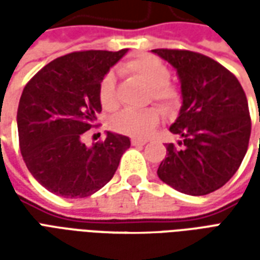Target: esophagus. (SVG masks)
I'll list each match as a JSON object with an SVG mask.
<instances>
[{
  "instance_id": "34e87169",
  "label": "esophagus",
  "mask_w": 260,
  "mask_h": 260,
  "mask_svg": "<svg viewBox=\"0 0 260 260\" xmlns=\"http://www.w3.org/2000/svg\"><path fill=\"white\" fill-rule=\"evenodd\" d=\"M131 143H132V146H143L146 142L145 141H139V139H132L131 141Z\"/></svg>"
}]
</instances>
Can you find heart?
<instances>
[{
    "instance_id": "heart-1",
    "label": "heart",
    "mask_w": 260,
    "mask_h": 260,
    "mask_svg": "<svg viewBox=\"0 0 260 260\" xmlns=\"http://www.w3.org/2000/svg\"><path fill=\"white\" fill-rule=\"evenodd\" d=\"M119 71L126 76L135 78L149 86V97L160 104L164 110H173L181 103L180 89L170 82V69L163 61L149 54H142L121 64ZM99 100L104 110L111 111L117 108L115 78L113 72L103 76L99 85ZM160 121L156 108H146L141 111L125 110L118 113L111 121L114 131L124 135L145 139L153 134Z\"/></svg>"
}]
</instances>
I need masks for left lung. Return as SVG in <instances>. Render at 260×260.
Instances as JSON below:
<instances>
[{
    "label": "left lung",
    "mask_w": 260,
    "mask_h": 260,
    "mask_svg": "<svg viewBox=\"0 0 260 260\" xmlns=\"http://www.w3.org/2000/svg\"><path fill=\"white\" fill-rule=\"evenodd\" d=\"M181 80L182 107L170 131L181 141L167 145L160 180L192 196L217 191L240 169L251 136L245 91L229 69L189 50L156 48Z\"/></svg>",
    "instance_id": "8db88e82"
}]
</instances>
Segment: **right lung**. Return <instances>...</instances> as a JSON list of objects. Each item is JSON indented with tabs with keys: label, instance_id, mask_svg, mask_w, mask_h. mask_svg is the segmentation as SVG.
Instances as JSON below:
<instances>
[{
	"label": "right lung",
	"instance_id": "obj_1",
	"mask_svg": "<svg viewBox=\"0 0 260 260\" xmlns=\"http://www.w3.org/2000/svg\"><path fill=\"white\" fill-rule=\"evenodd\" d=\"M126 51L69 53L26 83L16 117L20 153L31 175L55 195L75 199L102 189L131 146L128 136L113 132L91 147L82 142L102 111L103 76Z\"/></svg>",
	"mask_w": 260,
	"mask_h": 260
}]
</instances>
